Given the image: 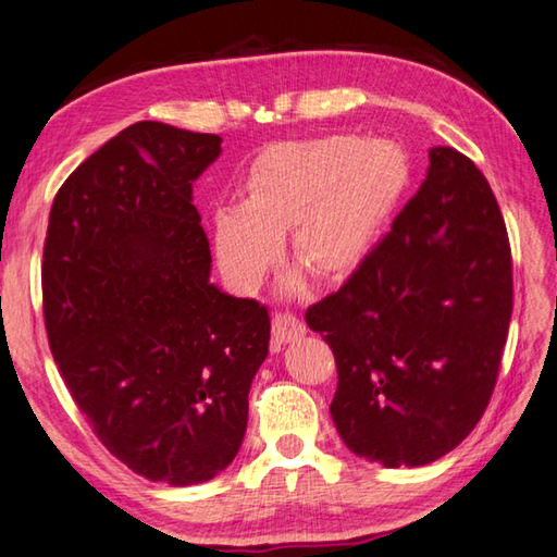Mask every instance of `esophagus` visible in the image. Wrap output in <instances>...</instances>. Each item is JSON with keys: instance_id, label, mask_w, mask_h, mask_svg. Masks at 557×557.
I'll return each mask as SVG.
<instances>
[{"instance_id": "1", "label": "esophagus", "mask_w": 557, "mask_h": 557, "mask_svg": "<svg viewBox=\"0 0 557 557\" xmlns=\"http://www.w3.org/2000/svg\"><path fill=\"white\" fill-rule=\"evenodd\" d=\"M304 333H307V325H304L294 313L280 311L272 315V337H275V343H289Z\"/></svg>"}]
</instances>
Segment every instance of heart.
<instances>
[{
	"label": "heart",
	"instance_id": "1",
	"mask_svg": "<svg viewBox=\"0 0 557 557\" xmlns=\"http://www.w3.org/2000/svg\"><path fill=\"white\" fill-rule=\"evenodd\" d=\"M408 183L394 141L331 135L260 151L246 178V205L214 214L216 256L238 289H256L277 263L292 228V256L313 277L350 275Z\"/></svg>",
	"mask_w": 557,
	"mask_h": 557
}]
</instances>
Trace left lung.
Here are the masks:
<instances>
[{
	"instance_id": "1",
	"label": "left lung",
	"mask_w": 557,
	"mask_h": 557,
	"mask_svg": "<svg viewBox=\"0 0 557 557\" xmlns=\"http://www.w3.org/2000/svg\"><path fill=\"white\" fill-rule=\"evenodd\" d=\"M511 285L493 188L461 151L432 147L391 232L304 315L335 357L331 416L347 449L398 468L459 446L497 384Z\"/></svg>"
}]
</instances>
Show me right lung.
<instances>
[{"mask_svg": "<svg viewBox=\"0 0 557 557\" xmlns=\"http://www.w3.org/2000/svg\"><path fill=\"white\" fill-rule=\"evenodd\" d=\"M222 137L141 120L54 195L42 315L64 386L101 444L147 481L195 485L234 461L270 313L210 285L193 181Z\"/></svg>", "mask_w": 557, "mask_h": 557, "instance_id": "right-lung-1", "label": "right lung"}]
</instances>
